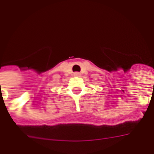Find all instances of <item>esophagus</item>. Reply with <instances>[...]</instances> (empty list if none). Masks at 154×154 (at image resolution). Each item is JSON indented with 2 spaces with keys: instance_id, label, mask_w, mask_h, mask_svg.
<instances>
[{
  "instance_id": "esophagus-1",
  "label": "esophagus",
  "mask_w": 154,
  "mask_h": 154,
  "mask_svg": "<svg viewBox=\"0 0 154 154\" xmlns=\"http://www.w3.org/2000/svg\"><path fill=\"white\" fill-rule=\"evenodd\" d=\"M80 75L81 74L79 72H74V76H80Z\"/></svg>"
}]
</instances>
